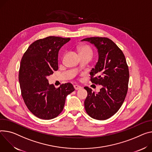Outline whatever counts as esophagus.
Returning a JSON list of instances; mask_svg holds the SVG:
<instances>
[{"mask_svg":"<svg viewBox=\"0 0 152 152\" xmlns=\"http://www.w3.org/2000/svg\"><path fill=\"white\" fill-rule=\"evenodd\" d=\"M74 88H75V89L76 90H77L80 89V88H81V87L79 86H78V85H75V86H74Z\"/></svg>","mask_w":152,"mask_h":152,"instance_id":"obj_1","label":"esophagus"}]
</instances>
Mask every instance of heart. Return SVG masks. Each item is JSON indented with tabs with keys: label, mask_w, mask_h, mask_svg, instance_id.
Listing matches in <instances>:
<instances>
[{
	"label": "heart",
	"mask_w": 152,
	"mask_h": 152,
	"mask_svg": "<svg viewBox=\"0 0 152 152\" xmlns=\"http://www.w3.org/2000/svg\"><path fill=\"white\" fill-rule=\"evenodd\" d=\"M77 50L80 56H89L92 57L93 51L87 45H81L78 47Z\"/></svg>",
	"instance_id": "b5f03b06"
}]
</instances>
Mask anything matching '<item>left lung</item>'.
Listing matches in <instances>:
<instances>
[{
    "mask_svg": "<svg viewBox=\"0 0 152 152\" xmlns=\"http://www.w3.org/2000/svg\"><path fill=\"white\" fill-rule=\"evenodd\" d=\"M97 48L99 59L90 75L93 84L102 86L98 93L88 87L84 102L86 111L93 119L105 120L121 108L128 90L129 67L122 50L107 37H92L82 39Z\"/></svg>",
    "mask_w": 152,
    "mask_h": 152,
    "instance_id": "obj_1",
    "label": "left lung"
}]
</instances>
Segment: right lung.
I'll list each match as a JSON object with an SVG mask.
<instances>
[{
    "instance_id": "obj_1",
    "label": "right lung",
    "mask_w": 152,
    "mask_h": 152,
    "mask_svg": "<svg viewBox=\"0 0 152 152\" xmlns=\"http://www.w3.org/2000/svg\"><path fill=\"white\" fill-rule=\"evenodd\" d=\"M70 38L48 36L32 43L20 61L19 80L25 105L36 117L45 120L57 117L63 110L66 96L75 91L71 83L58 88L47 77L58 70V53Z\"/></svg>"
}]
</instances>
